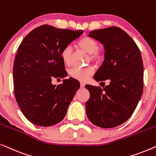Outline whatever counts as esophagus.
I'll list each match as a JSON object with an SVG mask.
<instances>
[{
  "instance_id": "34e87169",
  "label": "esophagus",
  "mask_w": 156,
  "mask_h": 156,
  "mask_svg": "<svg viewBox=\"0 0 156 156\" xmlns=\"http://www.w3.org/2000/svg\"><path fill=\"white\" fill-rule=\"evenodd\" d=\"M84 86H85V84L84 82H81L80 83V87H82H82H84Z\"/></svg>"
}]
</instances>
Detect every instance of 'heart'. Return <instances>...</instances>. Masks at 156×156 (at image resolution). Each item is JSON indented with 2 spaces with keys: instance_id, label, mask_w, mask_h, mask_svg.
Returning <instances> with one entry per match:
<instances>
[{
  "instance_id": "1",
  "label": "heart",
  "mask_w": 156,
  "mask_h": 156,
  "mask_svg": "<svg viewBox=\"0 0 156 156\" xmlns=\"http://www.w3.org/2000/svg\"><path fill=\"white\" fill-rule=\"evenodd\" d=\"M79 48L89 54L88 62L99 64L103 60L104 51L101 47L99 46L98 42L90 37H83L76 42ZM60 56L64 64L69 66L71 65L72 57V49L70 46H66L61 50ZM94 68L91 66L84 68L74 67L69 71V76L74 80L85 82L93 75Z\"/></svg>"
}]
</instances>
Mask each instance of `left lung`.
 <instances>
[{"mask_svg": "<svg viewBox=\"0 0 156 156\" xmlns=\"http://www.w3.org/2000/svg\"><path fill=\"white\" fill-rule=\"evenodd\" d=\"M104 44V61L94 76L109 84L86 85L90 97L86 103L89 121L109 129L126 122L135 111L144 90V65L140 50L133 40L120 27L95 30L89 35ZM105 86V85H104Z\"/></svg>", "mask_w": 156, "mask_h": 156, "instance_id": "8db88e82", "label": "left lung"}]
</instances>
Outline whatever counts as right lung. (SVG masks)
<instances>
[{"instance_id": "add662e5", "label": "right lung", "mask_w": 156, "mask_h": 156, "mask_svg": "<svg viewBox=\"0 0 156 156\" xmlns=\"http://www.w3.org/2000/svg\"><path fill=\"white\" fill-rule=\"evenodd\" d=\"M84 30L43 25L27 34L18 49L13 65L14 94L23 115L33 124L50 126L62 121L80 83L74 79L53 85L67 76L61 50Z\"/></svg>"}]
</instances>
